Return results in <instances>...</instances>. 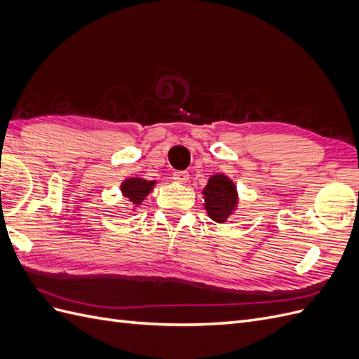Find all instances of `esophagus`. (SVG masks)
Wrapping results in <instances>:
<instances>
[{"label":"esophagus","mask_w":359,"mask_h":359,"mask_svg":"<svg viewBox=\"0 0 359 359\" xmlns=\"http://www.w3.org/2000/svg\"><path fill=\"white\" fill-rule=\"evenodd\" d=\"M173 180H175L180 184H186L189 181V172H184V170L175 172V173H173Z\"/></svg>","instance_id":"esophagus-1"}]
</instances>
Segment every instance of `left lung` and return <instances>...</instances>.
I'll list each match as a JSON object with an SVG mask.
<instances>
[{
    "instance_id": "left-lung-1",
    "label": "left lung",
    "mask_w": 359,
    "mask_h": 359,
    "mask_svg": "<svg viewBox=\"0 0 359 359\" xmlns=\"http://www.w3.org/2000/svg\"><path fill=\"white\" fill-rule=\"evenodd\" d=\"M202 194L203 208L215 223H226L240 203L236 186L224 173H215L210 177Z\"/></svg>"
}]
</instances>
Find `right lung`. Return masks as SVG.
Wrapping results in <instances>:
<instances>
[{
	"label": "right lung",
	"instance_id": "add662e5",
	"mask_svg": "<svg viewBox=\"0 0 359 359\" xmlns=\"http://www.w3.org/2000/svg\"><path fill=\"white\" fill-rule=\"evenodd\" d=\"M156 180L148 181L139 177H128L121 182V193L124 199H127V205H130L132 211H135L145 201V198L156 187Z\"/></svg>",
	"mask_w": 359,
	"mask_h": 359
}]
</instances>
